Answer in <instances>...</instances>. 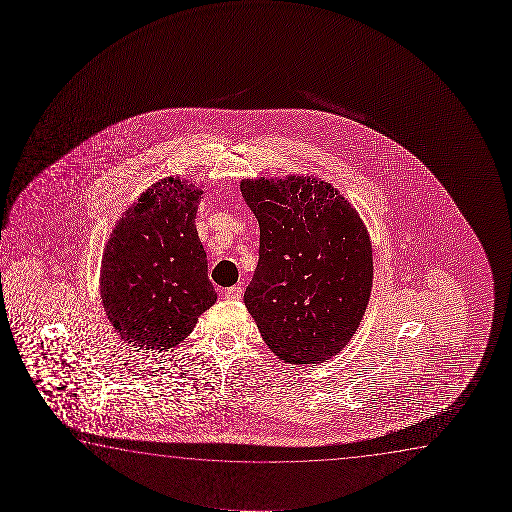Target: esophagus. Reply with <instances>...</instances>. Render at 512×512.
<instances>
[{
	"instance_id": "obj_1",
	"label": "esophagus",
	"mask_w": 512,
	"mask_h": 512,
	"mask_svg": "<svg viewBox=\"0 0 512 512\" xmlns=\"http://www.w3.org/2000/svg\"><path fill=\"white\" fill-rule=\"evenodd\" d=\"M241 295H243V288L241 287L227 288L224 292V297L227 301H239Z\"/></svg>"
}]
</instances>
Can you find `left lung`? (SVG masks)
<instances>
[{
    "label": "left lung",
    "mask_w": 512,
    "mask_h": 512,
    "mask_svg": "<svg viewBox=\"0 0 512 512\" xmlns=\"http://www.w3.org/2000/svg\"><path fill=\"white\" fill-rule=\"evenodd\" d=\"M259 220V264L245 306L267 346L288 364L337 355L364 318L372 246L358 211L313 176L243 180Z\"/></svg>",
    "instance_id": "1"
}]
</instances>
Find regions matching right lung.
<instances>
[{
    "label": "right lung",
    "mask_w": 512,
    "mask_h": 512,
    "mask_svg": "<svg viewBox=\"0 0 512 512\" xmlns=\"http://www.w3.org/2000/svg\"><path fill=\"white\" fill-rule=\"evenodd\" d=\"M201 196L180 176L162 178L113 227L99 292L113 329L133 348H175L217 302L194 224Z\"/></svg>",
    "instance_id": "1"
}]
</instances>
